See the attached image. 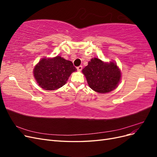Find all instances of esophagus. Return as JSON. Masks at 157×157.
<instances>
[{"instance_id":"esophagus-1","label":"esophagus","mask_w":157,"mask_h":157,"mask_svg":"<svg viewBox=\"0 0 157 157\" xmlns=\"http://www.w3.org/2000/svg\"><path fill=\"white\" fill-rule=\"evenodd\" d=\"M77 70H78V71H81V70L82 69V65H80V66H78V67H77Z\"/></svg>"}]
</instances>
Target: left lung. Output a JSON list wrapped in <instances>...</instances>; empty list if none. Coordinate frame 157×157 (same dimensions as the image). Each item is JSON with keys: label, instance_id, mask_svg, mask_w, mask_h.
<instances>
[{"label": "left lung", "instance_id": "left-lung-1", "mask_svg": "<svg viewBox=\"0 0 157 157\" xmlns=\"http://www.w3.org/2000/svg\"><path fill=\"white\" fill-rule=\"evenodd\" d=\"M89 86L95 92L105 94L115 89L120 82L121 73L116 63H104L92 58L82 69Z\"/></svg>", "mask_w": 157, "mask_h": 157}]
</instances>
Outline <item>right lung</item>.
<instances>
[{
    "instance_id": "add662e5",
    "label": "right lung",
    "mask_w": 157,
    "mask_h": 157,
    "mask_svg": "<svg viewBox=\"0 0 157 157\" xmlns=\"http://www.w3.org/2000/svg\"><path fill=\"white\" fill-rule=\"evenodd\" d=\"M77 71L71 61L60 56L42 59L34 69L35 78L39 86L46 90H54L67 82L70 75Z\"/></svg>"
}]
</instances>
